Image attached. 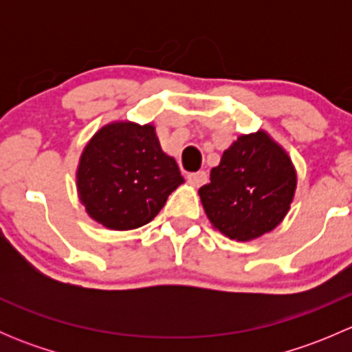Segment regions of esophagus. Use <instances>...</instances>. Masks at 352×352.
Wrapping results in <instances>:
<instances>
[{
  "label": "esophagus",
  "instance_id": "obj_1",
  "mask_svg": "<svg viewBox=\"0 0 352 352\" xmlns=\"http://www.w3.org/2000/svg\"><path fill=\"white\" fill-rule=\"evenodd\" d=\"M187 180H189L194 187H201L202 184H206V180H208V175H206V172L201 170V172L189 173V175H187Z\"/></svg>",
  "mask_w": 352,
  "mask_h": 352
}]
</instances>
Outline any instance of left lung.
<instances>
[{"label":"left lung","instance_id":"1","mask_svg":"<svg viewBox=\"0 0 352 352\" xmlns=\"http://www.w3.org/2000/svg\"><path fill=\"white\" fill-rule=\"evenodd\" d=\"M296 180L285 148L265 131H257L242 134L225 150L199 196L216 230L236 242H250L285 219Z\"/></svg>","mask_w":352,"mask_h":352}]
</instances>
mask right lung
<instances>
[{"mask_svg": "<svg viewBox=\"0 0 352 352\" xmlns=\"http://www.w3.org/2000/svg\"><path fill=\"white\" fill-rule=\"evenodd\" d=\"M184 184L155 126L117 120L98 129L80 156L76 187L88 216L109 230L146 225Z\"/></svg>", "mask_w": 352, "mask_h": 352, "instance_id": "right-lung-1", "label": "right lung"}]
</instances>
